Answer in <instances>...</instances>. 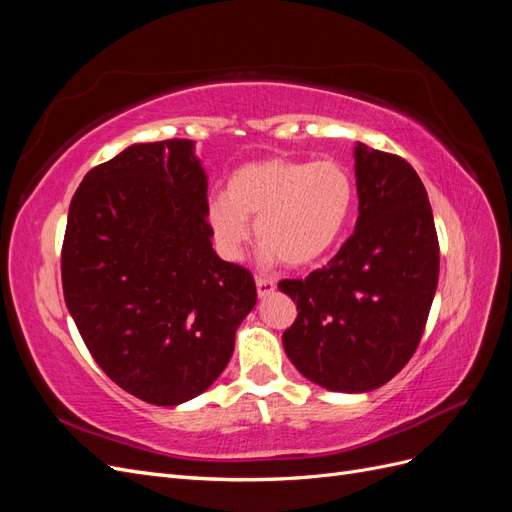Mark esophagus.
<instances>
[{
  "label": "esophagus",
  "instance_id": "obj_1",
  "mask_svg": "<svg viewBox=\"0 0 512 512\" xmlns=\"http://www.w3.org/2000/svg\"><path fill=\"white\" fill-rule=\"evenodd\" d=\"M256 290H258V297L260 299H267V297H271L273 290H275V282L269 280V277L258 275L256 277Z\"/></svg>",
  "mask_w": 512,
  "mask_h": 512
}]
</instances>
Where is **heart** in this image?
Here are the masks:
<instances>
[{
	"label": "heart",
	"mask_w": 512,
	"mask_h": 512,
	"mask_svg": "<svg viewBox=\"0 0 512 512\" xmlns=\"http://www.w3.org/2000/svg\"><path fill=\"white\" fill-rule=\"evenodd\" d=\"M354 205V181L342 164L267 158L230 175L226 198L211 200L209 226L226 260L241 258L254 222L267 258L309 267L342 239Z\"/></svg>",
	"instance_id": "1"
}]
</instances>
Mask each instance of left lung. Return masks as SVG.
I'll return each instance as SVG.
<instances>
[{
    "label": "left lung",
    "instance_id": "8db88e82",
    "mask_svg": "<svg viewBox=\"0 0 512 512\" xmlns=\"http://www.w3.org/2000/svg\"><path fill=\"white\" fill-rule=\"evenodd\" d=\"M354 160L359 220L327 267L280 282L299 309L282 342L305 378L367 393L399 374L421 342L440 245L425 185L404 158L356 143Z\"/></svg>",
    "mask_w": 512,
    "mask_h": 512
}]
</instances>
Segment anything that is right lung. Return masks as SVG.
Returning a JSON list of instances; mask_svg holds the SVG:
<instances>
[{"label": "right lung", "mask_w": 512, "mask_h": 512, "mask_svg": "<svg viewBox=\"0 0 512 512\" xmlns=\"http://www.w3.org/2000/svg\"><path fill=\"white\" fill-rule=\"evenodd\" d=\"M207 213V175L188 138L123 149L72 196L66 305L104 374L147 404L207 391L256 305L252 273L213 252Z\"/></svg>", "instance_id": "right-lung-1"}]
</instances>
